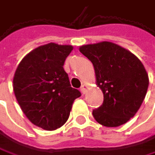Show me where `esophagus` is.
Instances as JSON below:
<instances>
[{
	"instance_id": "esophagus-1",
	"label": "esophagus",
	"mask_w": 155,
	"mask_h": 155,
	"mask_svg": "<svg viewBox=\"0 0 155 155\" xmlns=\"http://www.w3.org/2000/svg\"><path fill=\"white\" fill-rule=\"evenodd\" d=\"M87 88H88V85H87V84H84L82 85V87H81V91H82V93H83V94H85V93H86Z\"/></svg>"
}]
</instances>
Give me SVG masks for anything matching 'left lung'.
Wrapping results in <instances>:
<instances>
[{
	"label": "left lung",
	"instance_id": "8db88e82",
	"mask_svg": "<svg viewBox=\"0 0 155 155\" xmlns=\"http://www.w3.org/2000/svg\"><path fill=\"white\" fill-rule=\"evenodd\" d=\"M79 50L93 63L96 84L104 97L102 105L93 110L94 118L107 127L126 124L139 110L148 90L143 64L130 51L110 41L82 45Z\"/></svg>",
	"mask_w": 155,
	"mask_h": 155
}]
</instances>
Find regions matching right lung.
<instances>
[{
  "instance_id": "right-lung-1",
  "label": "right lung",
  "mask_w": 155,
  "mask_h": 155,
  "mask_svg": "<svg viewBox=\"0 0 155 155\" xmlns=\"http://www.w3.org/2000/svg\"><path fill=\"white\" fill-rule=\"evenodd\" d=\"M73 47L50 43L26 55L17 66L13 88L22 111L36 127L52 131L67 122L81 96L71 86L64 62Z\"/></svg>"
}]
</instances>
